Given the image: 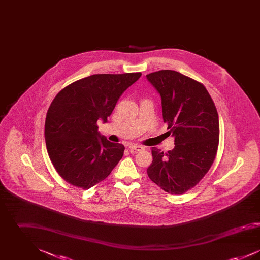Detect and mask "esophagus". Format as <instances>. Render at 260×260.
<instances>
[{"label": "esophagus", "instance_id": "esophagus-1", "mask_svg": "<svg viewBox=\"0 0 260 260\" xmlns=\"http://www.w3.org/2000/svg\"><path fill=\"white\" fill-rule=\"evenodd\" d=\"M129 149H131V150H134V151H136V152H140V151L144 150V147H143V146H140V145L132 144V145H129Z\"/></svg>", "mask_w": 260, "mask_h": 260}]
</instances>
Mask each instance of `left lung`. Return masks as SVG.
<instances>
[{"label": "left lung", "mask_w": 260, "mask_h": 260, "mask_svg": "<svg viewBox=\"0 0 260 260\" xmlns=\"http://www.w3.org/2000/svg\"><path fill=\"white\" fill-rule=\"evenodd\" d=\"M160 93L162 119L174 137V148L152 147L149 178L170 194L195 187L213 164L219 142V120L205 86L173 70L146 75Z\"/></svg>", "instance_id": "1"}]
</instances>
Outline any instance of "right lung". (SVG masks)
<instances>
[{
    "label": "right lung",
    "instance_id": "1",
    "mask_svg": "<svg viewBox=\"0 0 260 260\" xmlns=\"http://www.w3.org/2000/svg\"><path fill=\"white\" fill-rule=\"evenodd\" d=\"M141 73L95 74L62 88L45 123L47 150L56 172L71 185L87 190L104 180L122 159L124 146L99 133L124 90Z\"/></svg>",
    "mask_w": 260,
    "mask_h": 260
}]
</instances>
